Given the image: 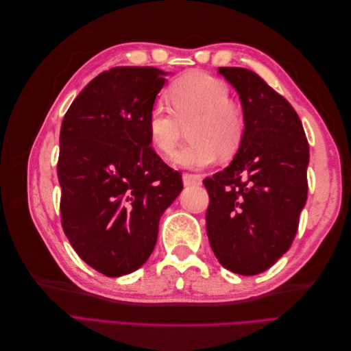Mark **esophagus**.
I'll return each mask as SVG.
<instances>
[{"label":"esophagus","instance_id":"1","mask_svg":"<svg viewBox=\"0 0 351 351\" xmlns=\"http://www.w3.org/2000/svg\"><path fill=\"white\" fill-rule=\"evenodd\" d=\"M202 183V176L200 174H183V184L184 186H199Z\"/></svg>","mask_w":351,"mask_h":351}]
</instances>
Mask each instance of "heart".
Instances as JSON below:
<instances>
[{
	"label": "heart",
	"instance_id": "b5f03b06",
	"mask_svg": "<svg viewBox=\"0 0 351 351\" xmlns=\"http://www.w3.org/2000/svg\"><path fill=\"white\" fill-rule=\"evenodd\" d=\"M171 107L156 99L146 115V127L155 149L169 155L189 127L190 143L173 155L176 167L199 169L218 158L228 159L240 149L246 123L243 112L230 102L228 84L204 71H189L167 89Z\"/></svg>",
	"mask_w": 351,
	"mask_h": 351
}]
</instances>
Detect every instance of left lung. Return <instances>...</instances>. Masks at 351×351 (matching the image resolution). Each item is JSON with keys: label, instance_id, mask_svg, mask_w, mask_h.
I'll return each instance as SVG.
<instances>
[{"label": "left lung", "instance_id": "8db88e82", "mask_svg": "<svg viewBox=\"0 0 351 351\" xmlns=\"http://www.w3.org/2000/svg\"><path fill=\"white\" fill-rule=\"evenodd\" d=\"M218 73L239 93L246 132L231 164L204 180L208 239L222 267L256 275L295 237L307 199L309 143L290 102L256 73L241 67Z\"/></svg>", "mask_w": 351, "mask_h": 351}]
</instances>
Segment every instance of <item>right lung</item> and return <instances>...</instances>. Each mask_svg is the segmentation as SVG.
I'll list each match as a JSON object with an SVG mask.
<instances>
[{"mask_svg":"<svg viewBox=\"0 0 351 351\" xmlns=\"http://www.w3.org/2000/svg\"><path fill=\"white\" fill-rule=\"evenodd\" d=\"M168 73L114 67L73 101L60 132L61 224L76 253L107 277L151 256L159 218L183 189L151 147L146 115Z\"/></svg>","mask_w":351,"mask_h":351,"instance_id":"right-lung-1","label":"right lung"}]
</instances>
